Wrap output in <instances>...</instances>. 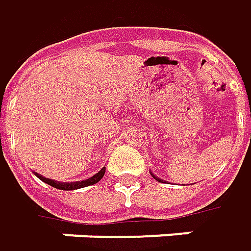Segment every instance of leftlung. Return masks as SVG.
Wrapping results in <instances>:
<instances>
[{
    "label": "left lung",
    "instance_id": "left-lung-1",
    "mask_svg": "<svg viewBox=\"0 0 251 251\" xmlns=\"http://www.w3.org/2000/svg\"><path fill=\"white\" fill-rule=\"evenodd\" d=\"M151 176H152L153 178H154V179H156V181H159V182H161V181H163V179H160V178H157V176H154V174H153L152 171H151Z\"/></svg>",
    "mask_w": 251,
    "mask_h": 251
}]
</instances>
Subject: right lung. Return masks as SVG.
Returning a JSON list of instances; mask_svg holds the SVG:
<instances>
[{"label":"right lung","mask_w":251,"mask_h":251,"mask_svg":"<svg viewBox=\"0 0 251 251\" xmlns=\"http://www.w3.org/2000/svg\"><path fill=\"white\" fill-rule=\"evenodd\" d=\"M105 171L106 169L100 170L98 171L95 176H92L88 179H82V181H75V182H60V181H53L51 178H45L41 174H38V173H34L35 176H38L43 182L45 184L51 185L53 188H56V189H60V191H73V189H80V188H85V186H90V185H94L99 182L100 179H102V176H105Z\"/></svg>","instance_id":"obj_1"}]
</instances>
